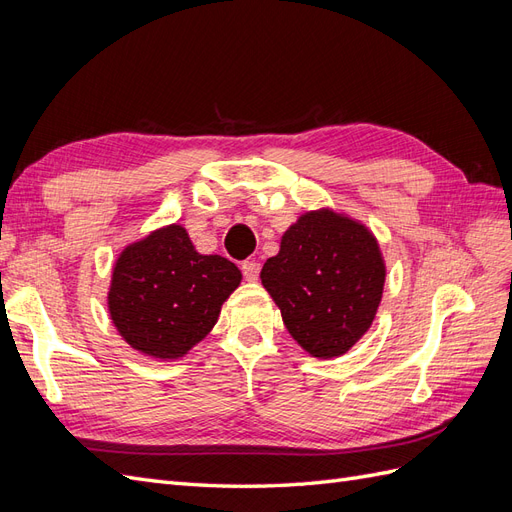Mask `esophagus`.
<instances>
[{
  "label": "esophagus",
  "mask_w": 512,
  "mask_h": 512,
  "mask_svg": "<svg viewBox=\"0 0 512 512\" xmlns=\"http://www.w3.org/2000/svg\"><path fill=\"white\" fill-rule=\"evenodd\" d=\"M241 271H243L247 282H256L258 275H260V262L258 260H245L241 265Z\"/></svg>",
  "instance_id": "1"
}]
</instances>
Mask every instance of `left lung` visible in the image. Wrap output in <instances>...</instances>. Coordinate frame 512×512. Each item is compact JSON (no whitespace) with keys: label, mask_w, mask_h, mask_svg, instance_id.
<instances>
[{"label":"left lung","mask_w":512,"mask_h":512,"mask_svg":"<svg viewBox=\"0 0 512 512\" xmlns=\"http://www.w3.org/2000/svg\"><path fill=\"white\" fill-rule=\"evenodd\" d=\"M384 277L371 230L331 209L303 213L260 271L288 333L318 359L342 356L367 333Z\"/></svg>","instance_id":"8db88e82"}]
</instances>
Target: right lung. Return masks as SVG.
Returning a JSON list of instances; mask_svg holds the SVG:
<instances>
[{
	"mask_svg": "<svg viewBox=\"0 0 512 512\" xmlns=\"http://www.w3.org/2000/svg\"><path fill=\"white\" fill-rule=\"evenodd\" d=\"M239 284L235 262L198 254L185 228L170 224L119 254L108 312L134 350L153 359H179L207 337Z\"/></svg>",
	"mask_w": 512,
	"mask_h": 512,
	"instance_id": "add662e5",
	"label": "right lung"
}]
</instances>
